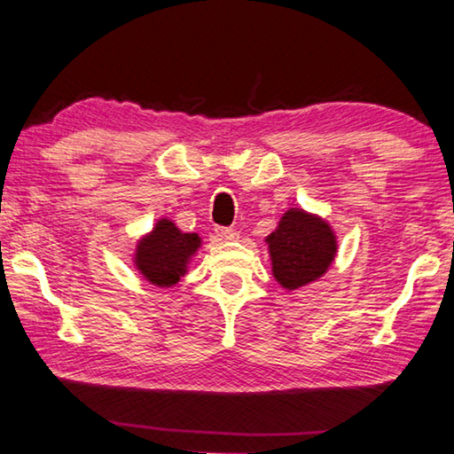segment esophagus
Instances as JSON below:
<instances>
[{
    "label": "esophagus",
    "mask_w": 454,
    "mask_h": 454,
    "mask_svg": "<svg viewBox=\"0 0 454 454\" xmlns=\"http://www.w3.org/2000/svg\"><path fill=\"white\" fill-rule=\"evenodd\" d=\"M216 234L220 240H234L236 238V232L232 228H216Z\"/></svg>",
    "instance_id": "34e87169"
}]
</instances>
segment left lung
Returning <instances> with one entry per match:
<instances>
[{
  "mask_svg": "<svg viewBox=\"0 0 454 454\" xmlns=\"http://www.w3.org/2000/svg\"><path fill=\"white\" fill-rule=\"evenodd\" d=\"M266 242L274 278L286 290L317 282L328 272L338 250L333 226L302 208L284 212Z\"/></svg>",
  "mask_w": 454,
  "mask_h": 454,
  "instance_id": "obj_1",
  "label": "left lung"
}]
</instances>
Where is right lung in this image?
<instances>
[{
	"label": "right lung",
	"instance_id": "1",
	"mask_svg": "<svg viewBox=\"0 0 454 454\" xmlns=\"http://www.w3.org/2000/svg\"><path fill=\"white\" fill-rule=\"evenodd\" d=\"M202 238L194 232H182L172 220L160 218L148 234L142 236L134 250V266L153 286L170 288L188 272L192 256Z\"/></svg>",
	"mask_w": 454,
	"mask_h": 454
}]
</instances>
